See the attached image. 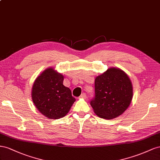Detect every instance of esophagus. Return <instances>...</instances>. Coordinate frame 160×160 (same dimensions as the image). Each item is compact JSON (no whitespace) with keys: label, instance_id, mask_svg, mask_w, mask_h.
<instances>
[{"label":"esophagus","instance_id":"esophagus-1","mask_svg":"<svg viewBox=\"0 0 160 160\" xmlns=\"http://www.w3.org/2000/svg\"><path fill=\"white\" fill-rule=\"evenodd\" d=\"M86 98H87V96H86V93H82L80 97V98H83V99H86Z\"/></svg>","mask_w":160,"mask_h":160}]
</instances>
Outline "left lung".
I'll use <instances>...</instances> for the list:
<instances>
[{
	"label": "left lung",
	"instance_id": "obj_1",
	"mask_svg": "<svg viewBox=\"0 0 160 160\" xmlns=\"http://www.w3.org/2000/svg\"><path fill=\"white\" fill-rule=\"evenodd\" d=\"M95 97L90 101L94 113L104 119L122 115L133 98V86L126 73L110 68L94 80Z\"/></svg>",
	"mask_w": 160,
	"mask_h": 160
}]
</instances>
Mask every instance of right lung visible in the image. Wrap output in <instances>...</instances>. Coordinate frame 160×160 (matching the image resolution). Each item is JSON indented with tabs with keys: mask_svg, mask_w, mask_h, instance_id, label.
<instances>
[{
	"mask_svg": "<svg viewBox=\"0 0 160 160\" xmlns=\"http://www.w3.org/2000/svg\"><path fill=\"white\" fill-rule=\"evenodd\" d=\"M63 76L53 68L44 70L35 80L31 97L38 111L48 118L66 116L76 101L69 88L63 84Z\"/></svg>",
	"mask_w": 160,
	"mask_h": 160,
	"instance_id": "right-lung-1",
	"label": "right lung"
}]
</instances>
